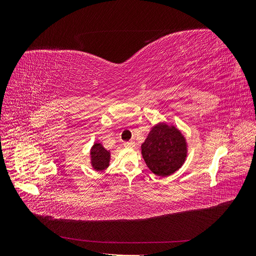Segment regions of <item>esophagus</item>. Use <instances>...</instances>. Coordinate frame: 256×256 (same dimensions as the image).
Segmentation results:
<instances>
[{
	"instance_id": "obj_1",
	"label": "esophagus",
	"mask_w": 256,
	"mask_h": 256,
	"mask_svg": "<svg viewBox=\"0 0 256 256\" xmlns=\"http://www.w3.org/2000/svg\"><path fill=\"white\" fill-rule=\"evenodd\" d=\"M124 145H125L126 147H134V141H129V142H125V143H124Z\"/></svg>"
}]
</instances>
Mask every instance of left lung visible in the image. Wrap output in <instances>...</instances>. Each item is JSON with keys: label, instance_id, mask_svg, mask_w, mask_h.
Returning a JSON list of instances; mask_svg holds the SVG:
<instances>
[{"label": "left lung", "instance_id": "obj_1", "mask_svg": "<svg viewBox=\"0 0 256 256\" xmlns=\"http://www.w3.org/2000/svg\"><path fill=\"white\" fill-rule=\"evenodd\" d=\"M141 147L147 166L158 176L176 172L187 156V145L180 131L166 124L154 126Z\"/></svg>", "mask_w": 256, "mask_h": 256}]
</instances>
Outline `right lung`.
I'll list each match as a JSON object with an SVG mask.
<instances>
[{"mask_svg":"<svg viewBox=\"0 0 256 256\" xmlns=\"http://www.w3.org/2000/svg\"><path fill=\"white\" fill-rule=\"evenodd\" d=\"M92 166L97 171H102L109 166L110 152L104 148L100 143H95L90 150Z\"/></svg>","mask_w":256,"mask_h":256,"instance_id":"1","label":"right lung"}]
</instances>
